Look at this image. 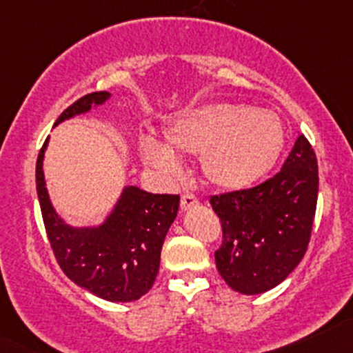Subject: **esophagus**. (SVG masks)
<instances>
[{"instance_id":"1","label":"esophagus","mask_w":353,"mask_h":353,"mask_svg":"<svg viewBox=\"0 0 353 353\" xmlns=\"http://www.w3.org/2000/svg\"><path fill=\"white\" fill-rule=\"evenodd\" d=\"M197 204H199V201H197L196 196L183 194V197H181V209L183 211H191V209L197 208Z\"/></svg>"}]
</instances>
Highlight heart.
Masks as SVG:
<instances>
[{"label":"heart","mask_w":353,"mask_h":353,"mask_svg":"<svg viewBox=\"0 0 353 353\" xmlns=\"http://www.w3.org/2000/svg\"><path fill=\"white\" fill-rule=\"evenodd\" d=\"M168 144L152 135L139 142L142 161L170 181L183 176L179 157L201 156L211 184L223 189L251 188L276 165L285 129L276 114L241 103L216 102L189 108L164 123Z\"/></svg>","instance_id":"b5f03b06"}]
</instances>
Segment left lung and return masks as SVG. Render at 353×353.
<instances>
[{
  "instance_id": "8db88e82",
  "label": "left lung",
  "mask_w": 353,
  "mask_h": 353,
  "mask_svg": "<svg viewBox=\"0 0 353 353\" xmlns=\"http://www.w3.org/2000/svg\"><path fill=\"white\" fill-rule=\"evenodd\" d=\"M316 197L319 164L301 134L276 176L256 188L211 197L223 226L216 266L230 288L259 295L296 268L308 248Z\"/></svg>"
}]
</instances>
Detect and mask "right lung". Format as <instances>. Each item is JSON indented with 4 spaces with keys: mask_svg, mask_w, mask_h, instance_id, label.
<instances>
[{
    "mask_svg": "<svg viewBox=\"0 0 353 353\" xmlns=\"http://www.w3.org/2000/svg\"><path fill=\"white\" fill-rule=\"evenodd\" d=\"M110 97L108 92L82 97L58 117L55 125L88 114ZM48 141L38 154L37 191L58 265L73 283L102 300H139L156 281L162 245L179 211V196L152 194L137 185H125L102 223L72 226L53 208L46 189L43 159Z\"/></svg>",
    "mask_w": 353,
    "mask_h": 353,
    "instance_id": "right-lung-1",
    "label": "right lung"
}]
</instances>
